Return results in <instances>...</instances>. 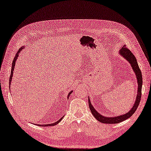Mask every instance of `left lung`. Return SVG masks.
<instances>
[{
	"label": "left lung",
	"instance_id": "obj_1",
	"mask_svg": "<svg viewBox=\"0 0 151 151\" xmlns=\"http://www.w3.org/2000/svg\"><path fill=\"white\" fill-rule=\"evenodd\" d=\"M119 53L120 55L124 58V59L131 64V67L132 68L135 74V76H136L137 83H138L137 94L136 96V99H135V101L134 103V105L133 107L131 109V110L124 114L118 115V116H115V117H106L105 115H102L101 114H100L97 110H96L94 106H92L91 102V100L89 98H88V105H89L91 113L98 121L102 123H105V124H117L125 121V120L127 119H129L131 115H133V114L135 112V111H136V110L137 109L141 99L142 87V75L140 69L138 67L136 57H134V55L132 53H131V52L128 48L124 47V48H122L119 50Z\"/></svg>",
	"mask_w": 151,
	"mask_h": 151
}]
</instances>
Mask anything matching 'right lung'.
<instances>
[{
  "label": "right lung",
  "instance_id": "obj_1",
  "mask_svg": "<svg viewBox=\"0 0 151 151\" xmlns=\"http://www.w3.org/2000/svg\"><path fill=\"white\" fill-rule=\"evenodd\" d=\"M24 48V46H23V47H21L20 49H19V50L18 51V52L17 53V54H16V55H15V57H14V60H13V63H12V67H11V75H10V78H9V86L11 85V82H12V78H13V71H14V66H15V64H16V61H17V60L18 59V57H19V55H20V53L22 52V50ZM9 89H10V87H9ZM72 92H73V91H71V92H69V94H68V97H67V98H68V99H69V96H70V94L72 93ZM63 117H64V116H63V117H62L59 121H57V122H54V123H52V124H37V126H41V127H45V126H55V125H56V124H59L60 121H61V120L63 119Z\"/></svg>",
  "mask_w": 151,
  "mask_h": 151
}]
</instances>
